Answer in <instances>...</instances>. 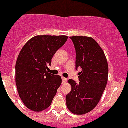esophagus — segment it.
Returning a JSON list of instances; mask_svg holds the SVG:
<instances>
[{"label": "esophagus", "mask_w": 128, "mask_h": 128, "mask_svg": "<svg viewBox=\"0 0 128 128\" xmlns=\"http://www.w3.org/2000/svg\"><path fill=\"white\" fill-rule=\"evenodd\" d=\"M62 82L63 83H66V82H67V78H64V77H62Z\"/></svg>", "instance_id": "1"}]
</instances>
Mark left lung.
<instances>
[{"instance_id":"8db88e82","label":"left lung","mask_w":128,"mask_h":128,"mask_svg":"<svg viewBox=\"0 0 128 128\" xmlns=\"http://www.w3.org/2000/svg\"><path fill=\"white\" fill-rule=\"evenodd\" d=\"M76 50L79 83L70 79L71 90L66 96L68 109L77 115L94 109L101 98L108 80L107 60L102 48L92 37L70 36Z\"/></svg>"}]
</instances>
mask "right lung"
Listing matches in <instances>:
<instances>
[{
	"label": "right lung",
	"instance_id": "obj_1",
	"mask_svg": "<svg viewBox=\"0 0 128 128\" xmlns=\"http://www.w3.org/2000/svg\"><path fill=\"white\" fill-rule=\"evenodd\" d=\"M68 40L65 35H37L25 44L16 63V84L26 107L41 112L50 106L62 83L61 77L48 72V65Z\"/></svg>",
	"mask_w": 128,
	"mask_h": 128
}]
</instances>
